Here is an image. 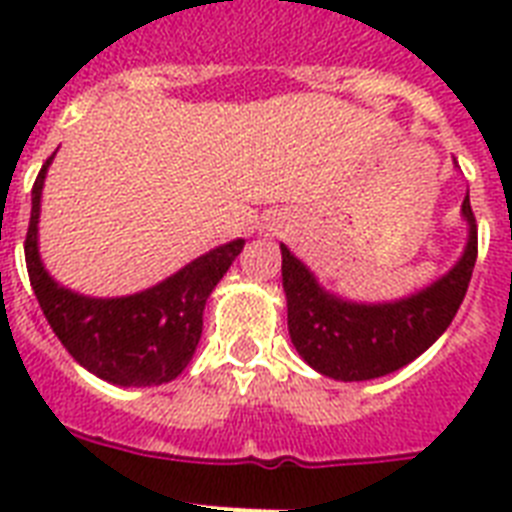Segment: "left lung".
<instances>
[{
  "label": "left lung",
  "mask_w": 512,
  "mask_h": 512,
  "mask_svg": "<svg viewBox=\"0 0 512 512\" xmlns=\"http://www.w3.org/2000/svg\"><path fill=\"white\" fill-rule=\"evenodd\" d=\"M460 215L468 225V239L457 263L428 287L382 303L337 295L287 244H281L287 327L305 364L340 382L374 380L412 364L444 335L476 268L478 231L468 193Z\"/></svg>",
  "instance_id": "left-lung-1"
}]
</instances>
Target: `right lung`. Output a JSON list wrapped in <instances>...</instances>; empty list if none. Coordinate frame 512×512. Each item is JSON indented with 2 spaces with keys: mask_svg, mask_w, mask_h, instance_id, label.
<instances>
[{
  "mask_svg": "<svg viewBox=\"0 0 512 512\" xmlns=\"http://www.w3.org/2000/svg\"><path fill=\"white\" fill-rule=\"evenodd\" d=\"M55 154L36 177L26 233L28 279L44 319L63 348L100 380L119 388H148L175 380L196 353L204 305L244 249V239L209 249L135 295L90 297L74 292L52 279L39 252L44 177Z\"/></svg>",
  "mask_w": 512,
  "mask_h": 512,
  "instance_id": "obj_1",
  "label": "right lung"
}]
</instances>
